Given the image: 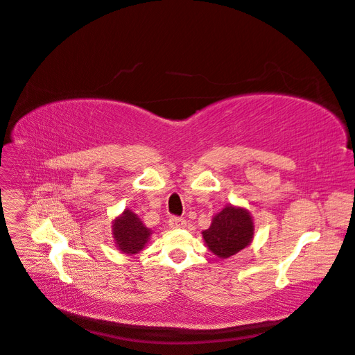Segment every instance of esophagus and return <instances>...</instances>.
Instances as JSON below:
<instances>
[{
  "mask_svg": "<svg viewBox=\"0 0 355 355\" xmlns=\"http://www.w3.org/2000/svg\"><path fill=\"white\" fill-rule=\"evenodd\" d=\"M168 225L170 228L178 230V228H185L187 227V220L184 218H178V216H171L168 219Z\"/></svg>",
  "mask_w": 355,
  "mask_h": 355,
  "instance_id": "obj_1",
  "label": "esophagus"
}]
</instances>
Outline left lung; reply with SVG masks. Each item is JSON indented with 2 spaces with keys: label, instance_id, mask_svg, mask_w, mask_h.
<instances>
[{
  "label": "left lung",
  "instance_id": "8db88e82",
  "mask_svg": "<svg viewBox=\"0 0 355 355\" xmlns=\"http://www.w3.org/2000/svg\"><path fill=\"white\" fill-rule=\"evenodd\" d=\"M201 234L207 249L213 254L220 259H228L252 243L254 223L249 210L227 204L214 214L210 228L204 230Z\"/></svg>",
  "mask_w": 355,
  "mask_h": 355
}]
</instances>
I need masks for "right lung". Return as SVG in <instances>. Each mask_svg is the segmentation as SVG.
Segmentation results:
<instances>
[{
    "mask_svg": "<svg viewBox=\"0 0 355 355\" xmlns=\"http://www.w3.org/2000/svg\"><path fill=\"white\" fill-rule=\"evenodd\" d=\"M151 234L153 230L145 227L141 218L128 209L112 220V239L115 247L128 256L141 253Z\"/></svg>",
    "mask_w": 355,
    "mask_h": 355,
    "instance_id": "right-lung-1",
    "label": "right lung"
}]
</instances>
